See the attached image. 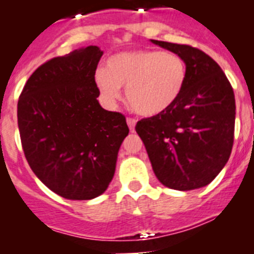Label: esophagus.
Segmentation results:
<instances>
[{"mask_svg":"<svg viewBox=\"0 0 254 254\" xmlns=\"http://www.w3.org/2000/svg\"><path fill=\"white\" fill-rule=\"evenodd\" d=\"M127 125H128L131 132H133L134 126H136V120H134V118H131V117H128V118H127Z\"/></svg>","mask_w":254,"mask_h":254,"instance_id":"1","label":"esophagus"}]
</instances>
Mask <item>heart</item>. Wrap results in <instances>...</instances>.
Returning a JSON list of instances; mask_svg holds the SVG:
<instances>
[{"mask_svg": "<svg viewBox=\"0 0 254 254\" xmlns=\"http://www.w3.org/2000/svg\"><path fill=\"white\" fill-rule=\"evenodd\" d=\"M187 81V64L173 52H121L107 61V69L95 72V82L108 102L121 98V86L134 111L158 116L178 100Z\"/></svg>", "mask_w": 254, "mask_h": 254, "instance_id": "obj_1", "label": "heart"}]
</instances>
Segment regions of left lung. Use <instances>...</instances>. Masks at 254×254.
Instances as JSON below:
<instances>
[{"instance_id": "obj_1", "label": "left lung", "mask_w": 254, "mask_h": 254, "mask_svg": "<svg viewBox=\"0 0 254 254\" xmlns=\"http://www.w3.org/2000/svg\"><path fill=\"white\" fill-rule=\"evenodd\" d=\"M151 42L185 60L187 81L168 111L138 121L134 128L160 183L178 190L205 187L225 167L232 152L234 91L221 67L201 49Z\"/></svg>"}]
</instances>
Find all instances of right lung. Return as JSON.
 Wrapping results in <instances>:
<instances>
[{"label": "right lung", "instance_id": "obj_1", "mask_svg": "<svg viewBox=\"0 0 254 254\" xmlns=\"http://www.w3.org/2000/svg\"><path fill=\"white\" fill-rule=\"evenodd\" d=\"M102 56L89 46L47 61L17 102L20 138L31 170L67 199H91L107 190L129 132L122 113L105 111L96 100Z\"/></svg>", "mask_w": 254, "mask_h": 254}]
</instances>
